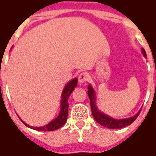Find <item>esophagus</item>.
Returning <instances> with one entry per match:
<instances>
[{
	"instance_id": "obj_1",
	"label": "esophagus",
	"mask_w": 156,
	"mask_h": 156,
	"mask_svg": "<svg viewBox=\"0 0 156 156\" xmlns=\"http://www.w3.org/2000/svg\"><path fill=\"white\" fill-rule=\"evenodd\" d=\"M89 80V74L86 72H82L81 74H80L79 77H78V80L80 83H84L86 82Z\"/></svg>"
}]
</instances>
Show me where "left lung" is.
Returning a JSON list of instances; mask_svg holds the SVG:
<instances>
[{
    "mask_svg": "<svg viewBox=\"0 0 156 156\" xmlns=\"http://www.w3.org/2000/svg\"><path fill=\"white\" fill-rule=\"evenodd\" d=\"M142 53L144 55L145 58H147V54L145 51L144 49H142ZM88 95L89 97L90 100V107H91V111L94 119L99 124L107 128V129H121V128L126 127L128 125H129L134 121L135 119H137L138 116L141 110L137 112V114L134 115L133 116L129 117V118H126V119H114L112 117L107 115L105 114L104 112H100L99 110L98 109L97 105H96V94H95V91L94 88L92 87L91 84L88 85Z\"/></svg>",
    "mask_w": 156,
    "mask_h": 156,
    "instance_id": "obj_1",
    "label": "left lung"
}]
</instances>
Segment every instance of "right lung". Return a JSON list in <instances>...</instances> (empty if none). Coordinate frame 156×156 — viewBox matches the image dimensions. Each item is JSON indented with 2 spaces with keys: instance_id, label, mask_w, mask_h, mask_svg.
<instances>
[{
  "instance_id": "add662e5",
  "label": "right lung",
  "mask_w": 156,
  "mask_h": 156,
  "mask_svg": "<svg viewBox=\"0 0 156 156\" xmlns=\"http://www.w3.org/2000/svg\"><path fill=\"white\" fill-rule=\"evenodd\" d=\"M77 81L78 80L77 78H74L72 79L71 81H69L66 85H65L64 89L62 90L61 95V108H60V112H59L58 115L54 119H53L52 121H50L48 124L41 126V127H33V126H30L29 124H26L25 122L23 121L27 127L32 129L37 130V131H54L56 130L59 128H61L62 125H64L67 119V114H68V98H69L70 94H72V92L75 89V88L77 85Z\"/></svg>"
}]
</instances>
